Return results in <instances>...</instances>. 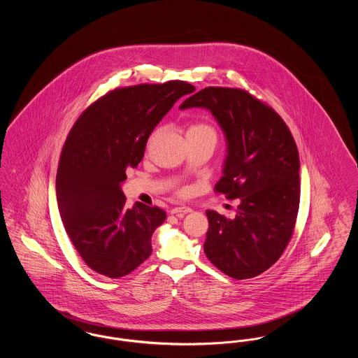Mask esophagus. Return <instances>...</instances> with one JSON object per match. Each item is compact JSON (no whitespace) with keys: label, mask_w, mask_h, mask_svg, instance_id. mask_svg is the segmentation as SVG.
<instances>
[{"label":"esophagus","mask_w":358,"mask_h":358,"mask_svg":"<svg viewBox=\"0 0 358 358\" xmlns=\"http://www.w3.org/2000/svg\"><path fill=\"white\" fill-rule=\"evenodd\" d=\"M190 212H192V208H189V206H176V208H173L171 210V215H178V213L187 215V213H190Z\"/></svg>","instance_id":"1"}]
</instances>
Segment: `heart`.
Segmentation results:
<instances>
[{
	"label": "heart",
	"instance_id": "1",
	"mask_svg": "<svg viewBox=\"0 0 358 358\" xmlns=\"http://www.w3.org/2000/svg\"><path fill=\"white\" fill-rule=\"evenodd\" d=\"M162 127H157L153 133L149 136L148 139V148L154 142V139L161 134ZM187 142H210L213 146L217 142V130L215 129L213 124L208 123V122H193L187 130ZM185 190H178V194H184Z\"/></svg>",
	"mask_w": 358,
	"mask_h": 358
}]
</instances>
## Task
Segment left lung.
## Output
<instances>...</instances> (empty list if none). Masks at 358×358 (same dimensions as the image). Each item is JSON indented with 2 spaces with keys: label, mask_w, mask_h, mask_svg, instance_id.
<instances>
[{
  "label": "left lung",
  "mask_w": 358,
  "mask_h": 358,
  "mask_svg": "<svg viewBox=\"0 0 358 358\" xmlns=\"http://www.w3.org/2000/svg\"><path fill=\"white\" fill-rule=\"evenodd\" d=\"M190 107L208 108L222 126L228 154L215 192L240 200L234 219L206 210L205 255L234 279L255 278L278 262L295 228L301 199L295 141L273 107L245 90L206 87L180 106Z\"/></svg>",
  "instance_id": "1"
}]
</instances>
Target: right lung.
Instances as JSON below:
<instances>
[{
	"mask_svg": "<svg viewBox=\"0 0 358 358\" xmlns=\"http://www.w3.org/2000/svg\"><path fill=\"white\" fill-rule=\"evenodd\" d=\"M194 90L181 80L115 88L85 108L71 129L56 197L66 232L91 270L117 279L152 255V235L166 213L141 203L129 209L120 184L142 161L154 127Z\"/></svg>",
	"mask_w": 358,
	"mask_h": 358,
	"instance_id": "add662e5",
	"label": "right lung"
}]
</instances>
